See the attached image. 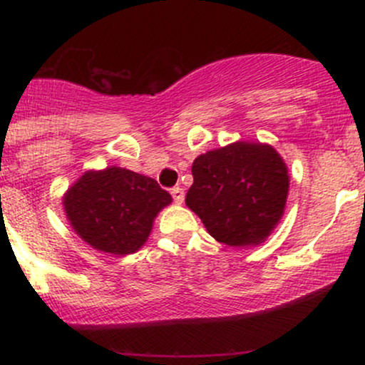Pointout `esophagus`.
I'll return each mask as SVG.
<instances>
[{"mask_svg":"<svg viewBox=\"0 0 365 365\" xmlns=\"http://www.w3.org/2000/svg\"><path fill=\"white\" fill-rule=\"evenodd\" d=\"M171 197H173L175 202L182 204L183 202V197H185V194H183V188H180V187L171 188Z\"/></svg>","mask_w":365,"mask_h":365,"instance_id":"34e87169","label":"esophagus"}]
</instances>
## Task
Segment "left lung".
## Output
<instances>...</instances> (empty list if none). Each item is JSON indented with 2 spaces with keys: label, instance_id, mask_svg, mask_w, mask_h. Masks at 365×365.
I'll use <instances>...</instances> for the list:
<instances>
[{
  "label": "left lung",
  "instance_id": "8db88e82",
  "mask_svg": "<svg viewBox=\"0 0 365 365\" xmlns=\"http://www.w3.org/2000/svg\"><path fill=\"white\" fill-rule=\"evenodd\" d=\"M185 204L209 235L230 247L257 245L283 216L288 170L271 145L235 142L200 154Z\"/></svg>",
  "mask_w": 365,
  "mask_h": 365
}]
</instances>
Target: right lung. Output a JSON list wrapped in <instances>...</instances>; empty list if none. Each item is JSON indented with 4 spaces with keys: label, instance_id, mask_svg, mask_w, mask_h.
Returning a JSON list of instances; mask_svg holds the SVG:
<instances>
[{
    "label": "right lung",
    "instance_id": "right-lung-1",
    "mask_svg": "<svg viewBox=\"0 0 365 365\" xmlns=\"http://www.w3.org/2000/svg\"><path fill=\"white\" fill-rule=\"evenodd\" d=\"M171 202L156 180L125 168L87 171L63 199L66 217L87 244L125 255L148 240L154 217Z\"/></svg>",
    "mask_w": 365,
    "mask_h": 365
}]
</instances>
